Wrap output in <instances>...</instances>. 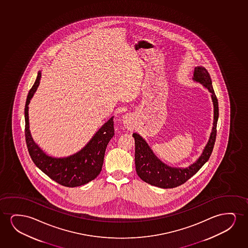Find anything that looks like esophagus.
Instances as JSON below:
<instances>
[{"label":"esophagus","instance_id":"1","mask_svg":"<svg viewBox=\"0 0 248 248\" xmlns=\"http://www.w3.org/2000/svg\"><path fill=\"white\" fill-rule=\"evenodd\" d=\"M131 119H132V116H131V114L127 113V114L124 116L123 121H124V125H125L127 128H129V127H130V121H131Z\"/></svg>","mask_w":248,"mask_h":248}]
</instances>
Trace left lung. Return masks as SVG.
<instances>
[{"label": "left lung", "mask_w": 248, "mask_h": 248, "mask_svg": "<svg viewBox=\"0 0 248 248\" xmlns=\"http://www.w3.org/2000/svg\"><path fill=\"white\" fill-rule=\"evenodd\" d=\"M193 79L195 81L202 84L206 88L208 89V91L212 93V99L214 106V126L210 138L207 146H205L203 153L196 163L186 169H177L168 166L156 157L148 144L141 136L136 133L133 134L136 144L135 161L136 173L143 181L154 186L169 189L186 183L209 159L214 149L217 136V123L218 119V102L217 96L214 93L212 85L210 75L204 67L199 66L195 68Z\"/></svg>", "instance_id": "left-lung-1"}]
</instances>
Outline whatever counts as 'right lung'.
<instances>
[{
    "label": "right lung",
    "mask_w": 248,
    "mask_h": 248,
    "mask_svg": "<svg viewBox=\"0 0 248 248\" xmlns=\"http://www.w3.org/2000/svg\"><path fill=\"white\" fill-rule=\"evenodd\" d=\"M41 77L40 71L34 85L28 94L24 108V130L28 151L34 164L51 180L63 186H80L95 179L102 170L106 148L114 135L113 117L102 125L90 142L78 153L63 158L47 156L33 140L30 131L28 112L29 103L37 90Z\"/></svg>",
    "instance_id": "add662e5"
}]
</instances>
